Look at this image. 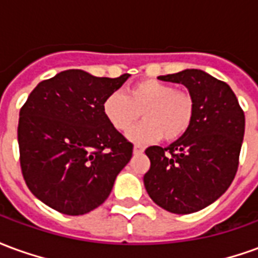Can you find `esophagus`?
Wrapping results in <instances>:
<instances>
[{
	"label": "esophagus",
	"instance_id": "obj_1",
	"mask_svg": "<svg viewBox=\"0 0 258 258\" xmlns=\"http://www.w3.org/2000/svg\"><path fill=\"white\" fill-rule=\"evenodd\" d=\"M133 152H134V155H141V153H144V152H145V148L141 145H135Z\"/></svg>",
	"mask_w": 258,
	"mask_h": 258
}]
</instances>
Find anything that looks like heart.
Listing matches in <instances>:
<instances>
[{"mask_svg": "<svg viewBox=\"0 0 258 258\" xmlns=\"http://www.w3.org/2000/svg\"><path fill=\"white\" fill-rule=\"evenodd\" d=\"M103 114L117 131L127 130L142 113L144 121L127 133L133 144L148 145L175 141L189 130L195 114L194 98L174 85L157 80H142L127 88L125 94L113 92L102 105Z\"/></svg>", "mask_w": 258, "mask_h": 258, "instance_id": "b5f03b06", "label": "heart"}]
</instances>
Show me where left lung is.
Listing matches in <instances>:
<instances>
[{"mask_svg": "<svg viewBox=\"0 0 258 258\" xmlns=\"http://www.w3.org/2000/svg\"><path fill=\"white\" fill-rule=\"evenodd\" d=\"M185 85L194 98L189 130L167 148L145 151L151 168L144 184L151 199L174 214H190L216 202L235 178L244 114L231 87L198 69L159 76Z\"/></svg>", "mask_w": 258, "mask_h": 258, "instance_id": "1", "label": "left lung"}]
</instances>
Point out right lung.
Returning a JSON list of instances; mask_svg holds the SVG:
<instances>
[{
  "label": "right lung",
  "instance_id": "add662e5",
  "mask_svg": "<svg viewBox=\"0 0 258 258\" xmlns=\"http://www.w3.org/2000/svg\"><path fill=\"white\" fill-rule=\"evenodd\" d=\"M72 69L37 85L18 125L20 167L31 194L53 210L81 216L101 206L133 156L103 101L127 81Z\"/></svg>",
  "mask_w": 258,
  "mask_h": 258
}]
</instances>
